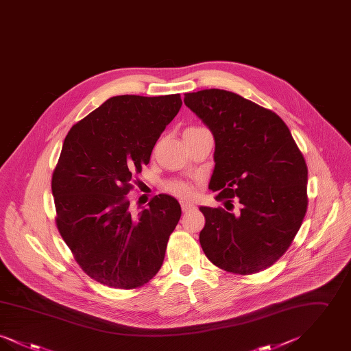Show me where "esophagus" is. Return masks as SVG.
<instances>
[{
	"mask_svg": "<svg viewBox=\"0 0 351 351\" xmlns=\"http://www.w3.org/2000/svg\"><path fill=\"white\" fill-rule=\"evenodd\" d=\"M195 208H196V206H195V204L188 202V201H182V209H183V212H188V210L195 209Z\"/></svg>",
	"mask_w": 351,
	"mask_h": 351,
	"instance_id": "1",
	"label": "esophagus"
}]
</instances>
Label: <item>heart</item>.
I'll return each mask as SVG.
<instances>
[{"mask_svg":"<svg viewBox=\"0 0 351 351\" xmlns=\"http://www.w3.org/2000/svg\"><path fill=\"white\" fill-rule=\"evenodd\" d=\"M165 189L171 195L179 196V197H188L192 195V186L189 184L184 183L180 180H172L165 184Z\"/></svg>","mask_w":351,"mask_h":351,"instance_id":"b5f03b06","label":"heart"}]
</instances>
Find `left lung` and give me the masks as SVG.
Here are the masks:
<instances>
[{"instance_id": "1", "label": "left lung", "mask_w": 351, "mask_h": 351, "mask_svg": "<svg viewBox=\"0 0 351 351\" xmlns=\"http://www.w3.org/2000/svg\"><path fill=\"white\" fill-rule=\"evenodd\" d=\"M184 104L215 138L209 189L226 208L200 206V243L228 272L250 275L272 266L293 241L306 213L308 168L283 119L223 89L184 95ZM232 198L241 204L232 210Z\"/></svg>"}]
</instances>
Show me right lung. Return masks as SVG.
<instances>
[{"instance_id":"right-lung-1","label":"right lung","mask_w":351,"mask_h":351,"mask_svg":"<svg viewBox=\"0 0 351 351\" xmlns=\"http://www.w3.org/2000/svg\"><path fill=\"white\" fill-rule=\"evenodd\" d=\"M182 104L180 95L114 96L68 132L51 184L56 225L99 283L138 288L163 265L180 204L162 193L133 215L128 193Z\"/></svg>"}]
</instances>
